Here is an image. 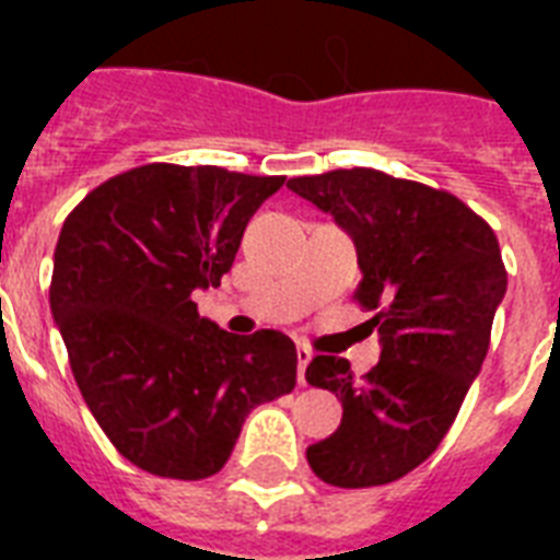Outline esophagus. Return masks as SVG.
I'll list each match as a JSON object with an SVG mask.
<instances>
[{"label": "esophagus", "instance_id": "1", "mask_svg": "<svg viewBox=\"0 0 560 560\" xmlns=\"http://www.w3.org/2000/svg\"><path fill=\"white\" fill-rule=\"evenodd\" d=\"M311 358H314V351L299 342V346H296V360H299V383H302V386H305V369H307V363H311Z\"/></svg>", "mask_w": 560, "mask_h": 560}]
</instances>
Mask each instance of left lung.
I'll return each mask as SVG.
<instances>
[{"mask_svg": "<svg viewBox=\"0 0 560 560\" xmlns=\"http://www.w3.org/2000/svg\"><path fill=\"white\" fill-rule=\"evenodd\" d=\"M288 188L351 235L354 302L383 346L363 377L349 360H311L305 381L340 398L342 421L307 447V465L328 486H386L442 444L482 369L509 279L500 244L459 197L383 171L337 168Z\"/></svg>", "mask_w": 560, "mask_h": 560, "instance_id": "obj_1", "label": "left lung"}]
</instances>
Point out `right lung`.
I'll return each instance as SVG.
<instances>
[{
  "label": "right lung",
  "mask_w": 560,
  "mask_h": 560,
  "mask_svg": "<svg viewBox=\"0 0 560 560\" xmlns=\"http://www.w3.org/2000/svg\"><path fill=\"white\" fill-rule=\"evenodd\" d=\"M284 177L151 162L92 188L66 218L48 302L86 407L121 456L153 477L226 465L249 409L296 386V346L202 319L258 206Z\"/></svg>",
  "instance_id": "obj_1"
}]
</instances>
